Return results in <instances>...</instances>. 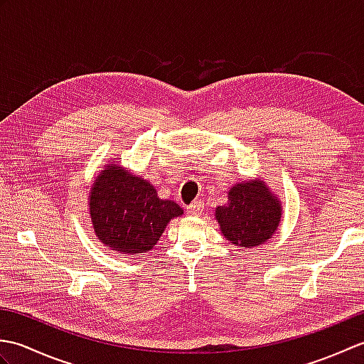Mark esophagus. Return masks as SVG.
I'll list each match as a JSON object with an SVG mask.
<instances>
[{
    "instance_id": "obj_1",
    "label": "esophagus",
    "mask_w": 364,
    "mask_h": 364,
    "mask_svg": "<svg viewBox=\"0 0 364 364\" xmlns=\"http://www.w3.org/2000/svg\"><path fill=\"white\" fill-rule=\"evenodd\" d=\"M202 211H203V203L200 202V200H196L194 203H191L188 206V213L191 215H200V214H202Z\"/></svg>"
}]
</instances>
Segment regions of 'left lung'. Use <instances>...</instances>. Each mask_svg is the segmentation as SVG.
Instances as JSON below:
<instances>
[{"instance_id":"left-lung-1","label":"left lung","mask_w":364,"mask_h":364,"mask_svg":"<svg viewBox=\"0 0 364 364\" xmlns=\"http://www.w3.org/2000/svg\"><path fill=\"white\" fill-rule=\"evenodd\" d=\"M280 218V203L259 181L236 184L228 192V203L215 208L223 236L249 249L266 242L275 233Z\"/></svg>"}]
</instances>
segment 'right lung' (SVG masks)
<instances>
[{"label":"right lung","mask_w":364,"mask_h":364,"mask_svg":"<svg viewBox=\"0 0 364 364\" xmlns=\"http://www.w3.org/2000/svg\"><path fill=\"white\" fill-rule=\"evenodd\" d=\"M89 205L100 241L127 255L153 249L170 219L183 214L180 205L159 198L149 181L114 164L95 180Z\"/></svg>","instance_id":"right-lung-1"}]
</instances>
